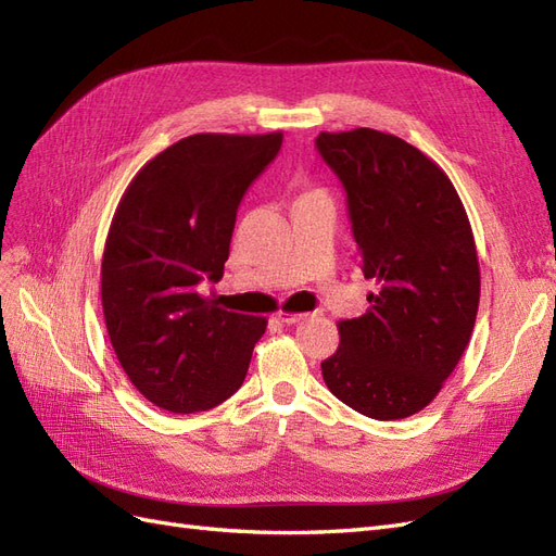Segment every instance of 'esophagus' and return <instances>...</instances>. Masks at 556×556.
Masks as SVG:
<instances>
[{"label": "esophagus", "mask_w": 556, "mask_h": 556, "mask_svg": "<svg viewBox=\"0 0 556 556\" xmlns=\"http://www.w3.org/2000/svg\"><path fill=\"white\" fill-rule=\"evenodd\" d=\"M307 315H301V312H279L277 315V319L281 321V324H298L301 319H305Z\"/></svg>", "instance_id": "obj_1"}]
</instances>
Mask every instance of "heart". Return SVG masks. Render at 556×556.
<instances>
[{
  "label": "heart",
  "mask_w": 556,
  "mask_h": 556,
  "mask_svg": "<svg viewBox=\"0 0 556 556\" xmlns=\"http://www.w3.org/2000/svg\"><path fill=\"white\" fill-rule=\"evenodd\" d=\"M307 194H309V192H307Z\"/></svg>",
  "instance_id": "b5f03b06"
}]
</instances>
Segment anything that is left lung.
I'll return each instance as SVG.
<instances>
[{
    "label": "left lung",
    "mask_w": 556,
    "mask_h": 556,
    "mask_svg": "<svg viewBox=\"0 0 556 556\" xmlns=\"http://www.w3.org/2000/svg\"><path fill=\"white\" fill-rule=\"evenodd\" d=\"M343 182L371 307L338 324L321 376L340 402L376 420L430 404L458 366L479 307L475 235L453 182L410 142L376 129L317 136Z\"/></svg>",
    "instance_id": "left-lung-1"
}]
</instances>
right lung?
<instances>
[{"label":"right lung","instance_id":"add662e5","mask_svg":"<svg viewBox=\"0 0 556 556\" xmlns=\"http://www.w3.org/2000/svg\"><path fill=\"white\" fill-rule=\"evenodd\" d=\"M281 138L188 136L142 166L119 199L101 265L108 336L134 388L170 414L230 400L265 333L267 319L227 312L199 287L220 281L241 197Z\"/></svg>","mask_w":556,"mask_h":556}]
</instances>
